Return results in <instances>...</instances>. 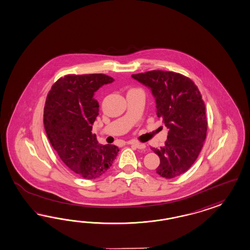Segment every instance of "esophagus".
I'll return each instance as SVG.
<instances>
[{
    "instance_id": "esophagus-1",
    "label": "esophagus",
    "mask_w": 250,
    "mask_h": 250,
    "mask_svg": "<svg viewBox=\"0 0 250 250\" xmlns=\"http://www.w3.org/2000/svg\"><path fill=\"white\" fill-rule=\"evenodd\" d=\"M128 145H132V146H135V147H137L138 149H144L146 148V145L142 144V143L136 142V141H129L127 143Z\"/></svg>"
}]
</instances>
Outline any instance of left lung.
<instances>
[{"label":"left lung","mask_w":250,"mask_h":250,"mask_svg":"<svg viewBox=\"0 0 250 250\" xmlns=\"http://www.w3.org/2000/svg\"><path fill=\"white\" fill-rule=\"evenodd\" d=\"M132 77L151 90L156 115L168 129L165 146L152 148L160 158L156 173L167 179L182 175L196 161L207 136L206 106L198 88L174 72L155 70Z\"/></svg>","instance_id":"1"}]
</instances>
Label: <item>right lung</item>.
Masks as SVG:
<instances>
[{
	"mask_svg": "<svg viewBox=\"0 0 250 250\" xmlns=\"http://www.w3.org/2000/svg\"><path fill=\"white\" fill-rule=\"evenodd\" d=\"M114 81L102 74L65 75L52 86L45 102L43 124L49 141L62 161L86 179L104 175L119 152L114 145L98 144L91 132L99 115L95 93Z\"/></svg>",
	"mask_w": 250,
	"mask_h": 250,
	"instance_id": "obj_1",
	"label": "right lung"
}]
</instances>
